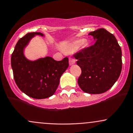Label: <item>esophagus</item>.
I'll return each instance as SVG.
<instances>
[{"label":"esophagus","mask_w":133,"mask_h":133,"mask_svg":"<svg viewBox=\"0 0 133 133\" xmlns=\"http://www.w3.org/2000/svg\"><path fill=\"white\" fill-rule=\"evenodd\" d=\"M75 63V59L74 58H70L69 59V64L70 65H72Z\"/></svg>","instance_id":"esophagus-1"}]
</instances>
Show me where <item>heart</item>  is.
I'll list each match as a JSON object with an SVG mask.
<instances>
[{
  "instance_id": "b5f03b06",
  "label": "heart",
  "mask_w": 133,
  "mask_h": 133,
  "mask_svg": "<svg viewBox=\"0 0 133 133\" xmlns=\"http://www.w3.org/2000/svg\"><path fill=\"white\" fill-rule=\"evenodd\" d=\"M84 40H81V41H76L75 42H73V43L70 44V45H68L66 49L68 52H72V51H75V49H78L82 44L84 43Z\"/></svg>"
}]
</instances>
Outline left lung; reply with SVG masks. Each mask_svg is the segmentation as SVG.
Here are the masks:
<instances>
[{
	"instance_id": "obj_1",
	"label": "left lung",
	"mask_w": 133,
	"mask_h": 133,
	"mask_svg": "<svg viewBox=\"0 0 133 133\" xmlns=\"http://www.w3.org/2000/svg\"><path fill=\"white\" fill-rule=\"evenodd\" d=\"M89 35L96 42L74 55L82 73L78 84L84 92L101 94L110 89L122 70V51L114 35L99 28Z\"/></svg>"
}]
</instances>
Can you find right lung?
I'll use <instances>...</instances> for the list:
<instances>
[{
  "label": "right lung",
  "mask_w": 133,
  "mask_h": 133,
  "mask_svg": "<svg viewBox=\"0 0 133 133\" xmlns=\"http://www.w3.org/2000/svg\"><path fill=\"white\" fill-rule=\"evenodd\" d=\"M41 32L28 33L17 42L11 55V67L16 85L23 92L35 99H44L55 94L62 74L68 67V58L56 61L47 56L30 61L23 51L35 35Z\"/></svg>",
  "instance_id": "obj_1"
}]
</instances>
